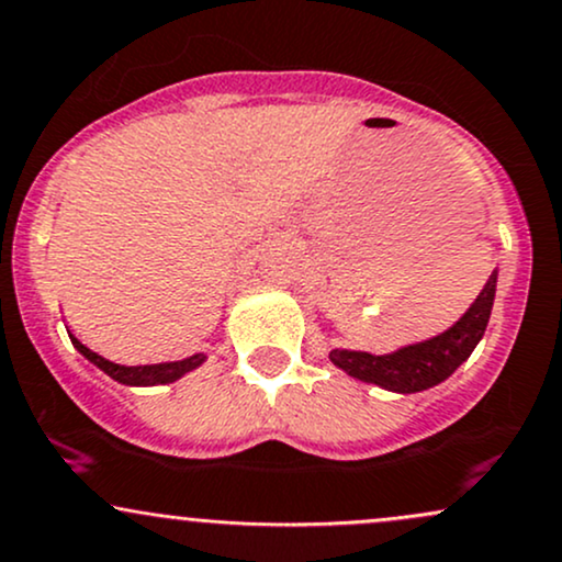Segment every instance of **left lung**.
Masks as SVG:
<instances>
[{
	"mask_svg": "<svg viewBox=\"0 0 562 562\" xmlns=\"http://www.w3.org/2000/svg\"><path fill=\"white\" fill-rule=\"evenodd\" d=\"M496 293V269L483 285L479 299L470 303L449 330L434 335L428 340L402 346L391 353L351 351V348H333L330 362L344 370L346 375L362 380V383L380 385L393 393H417L443 383L479 346L492 317Z\"/></svg>",
	"mask_w": 562,
	"mask_h": 562,
	"instance_id": "obj_1",
	"label": "left lung"
}]
</instances>
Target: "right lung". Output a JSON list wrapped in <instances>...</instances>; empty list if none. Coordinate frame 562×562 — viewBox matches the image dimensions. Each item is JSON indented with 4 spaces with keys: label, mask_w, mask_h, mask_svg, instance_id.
<instances>
[{
    "label": "right lung",
    "mask_w": 562,
    "mask_h": 562,
    "mask_svg": "<svg viewBox=\"0 0 562 562\" xmlns=\"http://www.w3.org/2000/svg\"><path fill=\"white\" fill-rule=\"evenodd\" d=\"M68 335H70V344H74V348L81 353V357H87L89 362H92L94 367H100L105 375H111L113 380H119V383H124V385H166V383H173V380L184 378L187 372L198 370V367L205 362V353H192V357L179 359V362L137 364V367L115 364V362H111V359L100 357V353L92 351L89 346H83L70 330H68Z\"/></svg>",
    "instance_id": "right-lung-1"
}]
</instances>
